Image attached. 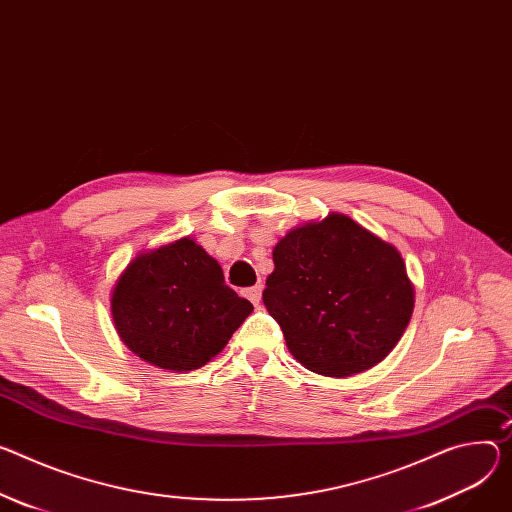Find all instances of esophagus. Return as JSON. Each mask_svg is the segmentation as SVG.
<instances>
[{
	"instance_id": "1",
	"label": "esophagus",
	"mask_w": 512,
	"mask_h": 512,
	"mask_svg": "<svg viewBox=\"0 0 512 512\" xmlns=\"http://www.w3.org/2000/svg\"><path fill=\"white\" fill-rule=\"evenodd\" d=\"M261 292H263V286H253V288H247L245 290V296L253 302V304H259L261 302Z\"/></svg>"
}]
</instances>
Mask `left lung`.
Masks as SVG:
<instances>
[{"label":"left lung","mask_w":512,"mask_h":512,"mask_svg":"<svg viewBox=\"0 0 512 512\" xmlns=\"http://www.w3.org/2000/svg\"><path fill=\"white\" fill-rule=\"evenodd\" d=\"M273 265L263 304L290 353L320 376L378 365L408 327L414 288L404 259L345 214L290 230Z\"/></svg>","instance_id":"left-lung-1"}]
</instances>
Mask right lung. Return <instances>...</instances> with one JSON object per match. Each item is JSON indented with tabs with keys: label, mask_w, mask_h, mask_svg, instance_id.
I'll return each instance as SVG.
<instances>
[{
	"label": "right lung",
	"mask_w": 512,
	"mask_h": 512,
	"mask_svg": "<svg viewBox=\"0 0 512 512\" xmlns=\"http://www.w3.org/2000/svg\"><path fill=\"white\" fill-rule=\"evenodd\" d=\"M251 312L253 304L224 284L218 261L190 237L132 259L112 292L122 343L171 371L206 365Z\"/></svg>",
	"instance_id": "add662e5"
}]
</instances>
